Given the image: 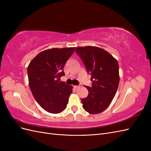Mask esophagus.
I'll return each mask as SVG.
<instances>
[{
    "mask_svg": "<svg viewBox=\"0 0 151 151\" xmlns=\"http://www.w3.org/2000/svg\"><path fill=\"white\" fill-rule=\"evenodd\" d=\"M74 88H75V89H77L79 88V86H74Z\"/></svg>",
    "mask_w": 151,
    "mask_h": 151,
    "instance_id": "esophagus-1",
    "label": "esophagus"
}]
</instances>
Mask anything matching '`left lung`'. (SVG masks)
Here are the masks:
<instances>
[{"instance_id": "obj_1", "label": "left lung", "mask_w": 151, "mask_h": 151, "mask_svg": "<svg viewBox=\"0 0 151 151\" xmlns=\"http://www.w3.org/2000/svg\"><path fill=\"white\" fill-rule=\"evenodd\" d=\"M88 73L91 75L92 87L86 86L88 97L81 102L85 110L98 114L110 104L119 84V65L116 59L106 50L97 47L87 46L76 48Z\"/></svg>"}]
</instances>
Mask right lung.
<instances>
[{"label": "right lung", "instance_id": "right-lung-1", "mask_svg": "<svg viewBox=\"0 0 151 151\" xmlns=\"http://www.w3.org/2000/svg\"><path fill=\"white\" fill-rule=\"evenodd\" d=\"M75 47L51 48L40 52L28 67L29 88L35 100L45 111L60 113L67 107L72 86L60 78Z\"/></svg>", "mask_w": 151, "mask_h": 151}]
</instances>
